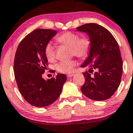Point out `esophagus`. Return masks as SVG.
Returning a JSON list of instances; mask_svg holds the SVG:
<instances>
[{"instance_id":"obj_1","label":"esophagus","mask_w":133,"mask_h":133,"mask_svg":"<svg viewBox=\"0 0 133 133\" xmlns=\"http://www.w3.org/2000/svg\"><path fill=\"white\" fill-rule=\"evenodd\" d=\"M74 76V74H67V77L68 78H70L72 77H73Z\"/></svg>"}]
</instances>
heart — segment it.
I'll return each mask as SVG.
<instances>
[{
  "mask_svg": "<svg viewBox=\"0 0 133 133\" xmlns=\"http://www.w3.org/2000/svg\"><path fill=\"white\" fill-rule=\"evenodd\" d=\"M57 42L65 45L71 47V54L76 55L81 58H85L90 54L91 47V42L87 36L79 38L78 34L73 32H64L56 38ZM44 54L49 61H53L55 59V50L51 43H48L45 46ZM77 65L76 59L60 61L55 65L57 71L61 73H71Z\"/></svg>",
  "mask_w": 133,
  "mask_h": 133,
  "instance_id": "b5f03b06",
  "label": "heart"
}]
</instances>
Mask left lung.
<instances>
[{"label":"left lung","instance_id":"8db88e82","mask_svg":"<svg viewBox=\"0 0 133 133\" xmlns=\"http://www.w3.org/2000/svg\"><path fill=\"white\" fill-rule=\"evenodd\" d=\"M76 29L87 33L91 42L90 54L81 66L88 68V72L83 73L85 83L81 90L94 101L108 99L121 81L123 63L118 45L108 29L97 24H87ZM94 70L96 72L91 76L90 73Z\"/></svg>","mask_w":133,"mask_h":133}]
</instances>
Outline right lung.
Here are the masks:
<instances>
[{
	"instance_id": "1",
	"label": "right lung",
	"mask_w": 133,
	"mask_h": 133,
	"mask_svg": "<svg viewBox=\"0 0 133 133\" xmlns=\"http://www.w3.org/2000/svg\"><path fill=\"white\" fill-rule=\"evenodd\" d=\"M56 34L54 30L35 29L22 40L16 52L14 72L18 90L24 99L36 107L55 102L66 81L62 74L46 81L42 78L48 65L45 46Z\"/></svg>"
}]
</instances>
